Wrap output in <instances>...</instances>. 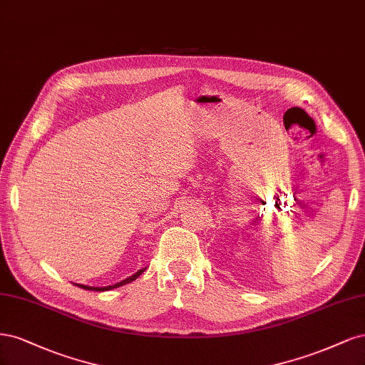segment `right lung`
Wrapping results in <instances>:
<instances>
[{"instance_id":"1","label":"right lung","mask_w":365,"mask_h":365,"mask_svg":"<svg viewBox=\"0 0 365 365\" xmlns=\"http://www.w3.org/2000/svg\"><path fill=\"white\" fill-rule=\"evenodd\" d=\"M144 273V268L143 269H139V272H136L133 276H130V277H127V279H124V280H121V282H118V284H115V285H110V287H103V288H98V287H86V285H78L80 288H83V289H91V291H109V289H113V288H120V287H123V285H125V284H130V282H133L135 279H138L140 274Z\"/></svg>"}]
</instances>
